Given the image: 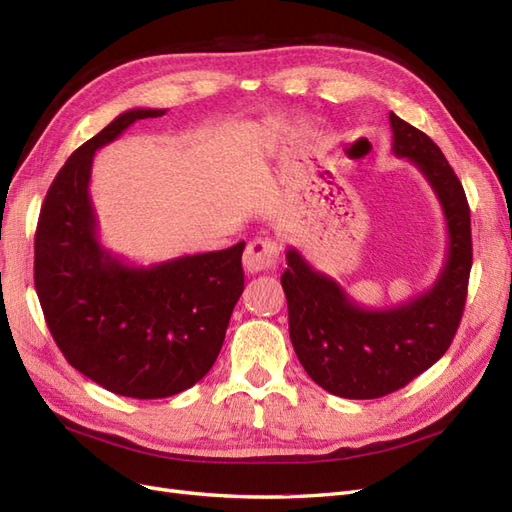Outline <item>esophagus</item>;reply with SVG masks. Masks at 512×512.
Instances as JSON below:
<instances>
[{
    "label": "esophagus",
    "mask_w": 512,
    "mask_h": 512,
    "mask_svg": "<svg viewBox=\"0 0 512 512\" xmlns=\"http://www.w3.org/2000/svg\"><path fill=\"white\" fill-rule=\"evenodd\" d=\"M279 262V245L271 237H258L248 243L243 252V269L248 273L271 271Z\"/></svg>",
    "instance_id": "obj_1"
}]
</instances>
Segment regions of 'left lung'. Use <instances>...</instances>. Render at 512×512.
<instances>
[{"instance_id": "1", "label": "left lung", "mask_w": 512, "mask_h": 512, "mask_svg": "<svg viewBox=\"0 0 512 512\" xmlns=\"http://www.w3.org/2000/svg\"><path fill=\"white\" fill-rule=\"evenodd\" d=\"M392 152L426 175L443 207L449 245L434 286L392 309H364L294 248L281 288L290 341L307 375L326 392L370 400L392 394L449 349L460 326L472 267L470 207L462 182L432 139L390 112Z\"/></svg>"}]
</instances>
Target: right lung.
Masks as SVG:
<instances>
[{
    "label": "right lung",
    "instance_id": "add662e5",
    "mask_svg": "<svg viewBox=\"0 0 512 512\" xmlns=\"http://www.w3.org/2000/svg\"><path fill=\"white\" fill-rule=\"evenodd\" d=\"M163 114L129 110L82 144L52 180L35 231V292L61 354L108 392L139 400L180 394L209 373L243 292V241L148 269L99 243L93 156L135 120Z\"/></svg>",
    "mask_w": 512,
    "mask_h": 512
}]
</instances>
